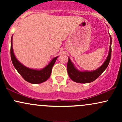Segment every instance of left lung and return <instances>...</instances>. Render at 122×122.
<instances>
[{"instance_id": "obj_1", "label": "left lung", "mask_w": 122, "mask_h": 122, "mask_svg": "<svg viewBox=\"0 0 122 122\" xmlns=\"http://www.w3.org/2000/svg\"><path fill=\"white\" fill-rule=\"evenodd\" d=\"M110 46L108 55L103 65L97 69L93 71H80L74 66V64L69 58L68 64H67V71H68L69 77L73 81L78 82V83H89L97 79L102 75V73L106 70L110 63L111 57L112 40L110 35Z\"/></svg>"}]
</instances>
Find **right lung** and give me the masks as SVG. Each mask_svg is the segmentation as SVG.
Returning a JSON list of instances; mask_svg holds the SVG:
<instances>
[{
  "label": "right lung",
  "mask_w": 122,
  "mask_h": 122,
  "mask_svg": "<svg viewBox=\"0 0 122 122\" xmlns=\"http://www.w3.org/2000/svg\"><path fill=\"white\" fill-rule=\"evenodd\" d=\"M11 58L13 65L22 77L26 81L31 84H40L50 77L52 68L58 56L54 57L44 68L40 70L30 69L25 66L16 59L12 48V36L11 41Z\"/></svg>",
  "instance_id": "1"
}]
</instances>
